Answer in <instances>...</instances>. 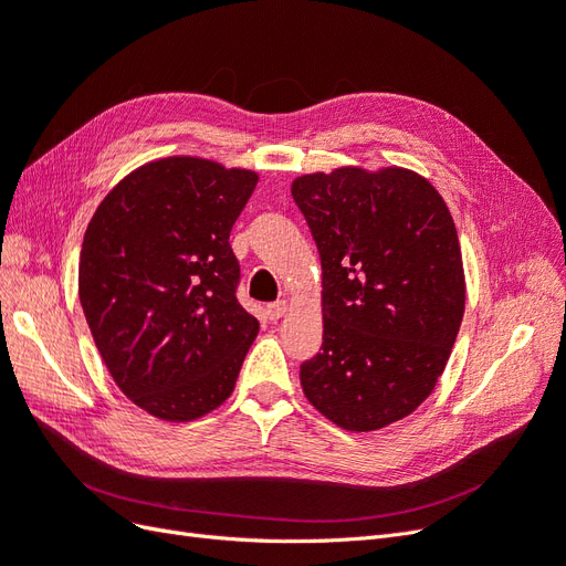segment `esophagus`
I'll return each instance as SVG.
<instances>
[{"instance_id":"1","label":"esophagus","mask_w":566,"mask_h":566,"mask_svg":"<svg viewBox=\"0 0 566 566\" xmlns=\"http://www.w3.org/2000/svg\"><path fill=\"white\" fill-rule=\"evenodd\" d=\"M286 301H275V303H268L265 305V315H268V319H272V322H275V319H280L284 313H286Z\"/></svg>"}]
</instances>
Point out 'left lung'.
Wrapping results in <instances>:
<instances>
[{"instance_id":"left-lung-1","label":"left lung","mask_w":566,"mask_h":566,"mask_svg":"<svg viewBox=\"0 0 566 566\" xmlns=\"http://www.w3.org/2000/svg\"><path fill=\"white\" fill-rule=\"evenodd\" d=\"M322 261V353L301 364L317 411L345 430L409 416L437 386L465 310L453 218L423 176L343 167L294 180Z\"/></svg>"}]
</instances>
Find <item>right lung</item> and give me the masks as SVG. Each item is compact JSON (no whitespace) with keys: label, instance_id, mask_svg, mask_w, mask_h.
I'll return each instance as SVG.
<instances>
[{"label":"right lung","instance_id":"1","mask_svg":"<svg viewBox=\"0 0 566 566\" xmlns=\"http://www.w3.org/2000/svg\"><path fill=\"white\" fill-rule=\"evenodd\" d=\"M259 184L247 169L167 157L107 192L80 253V301L119 390L161 421L230 397L259 319L237 301L230 230Z\"/></svg>","mask_w":566,"mask_h":566}]
</instances>
